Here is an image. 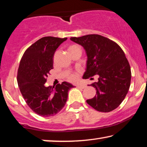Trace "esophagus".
Listing matches in <instances>:
<instances>
[{
  "label": "esophagus",
  "mask_w": 147,
  "mask_h": 147,
  "mask_svg": "<svg viewBox=\"0 0 147 147\" xmlns=\"http://www.w3.org/2000/svg\"><path fill=\"white\" fill-rule=\"evenodd\" d=\"M76 87H77V88H80V89H84L86 87V85H84V84H78L76 85Z\"/></svg>",
  "instance_id": "obj_1"
}]
</instances>
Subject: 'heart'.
<instances>
[{
  "mask_svg": "<svg viewBox=\"0 0 147 147\" xmlns=\"http://www.w3.org/2000/svg\"><path fill=\"white\" fill-rule=\"evenodd\" d=\"M67 80H68L69 81H71V82H76V81L78 79V75L76 73H71L67 75Z\"/></svg>",
  "mask_w": 147,
  "mask_h": 147,
  "instance_id": "b5f03b06",
  "label": "heart"
}]
</instances>
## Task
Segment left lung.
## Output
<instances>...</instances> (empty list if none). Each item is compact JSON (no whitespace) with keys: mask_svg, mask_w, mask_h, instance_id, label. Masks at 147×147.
I'll return each instance as SVG.
<instances>
[{"mask_svg":"<svg viewBox=\"0 0 147 147\" xmlns=\"http://www.w3.org/2000/svg\"><path fill=\"white\" fill-rule=\"evenodd\" d=\"M70 40L86 51L88 59L83 77L99 76L98 82L91 84L97 94L87 103L100 112L115 109L124 100L131 85V67L124 52L117 44L101 35L88 34Z\"/></svg>","mask_w":147,"mask_h":147,"instance_id":"1","label":"left lung"}]
</instances>
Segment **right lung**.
Returning <instances> with one entry per match:
<instances>
[{
  "mask_svg": "<svg viewBox=\"0 0 147 147\" xmlns=\"http://www.w3.org/2000/svg\"><path fill=\"white\" fill-rule=\"evenodd\" d=\"M66 40L52 36L40 38L25 51L20 60L17 74L19 89L27 105L40 116H54L60 111L67 101L68 91L74 87L66 82L56 88L45 85L53 69L54 53Z\"/></svg>",
  "mask_w": 147,
  "mask_h": 147,
  "instance_id": "obj_1",
  "label": "right lung"
}]
</instances>
